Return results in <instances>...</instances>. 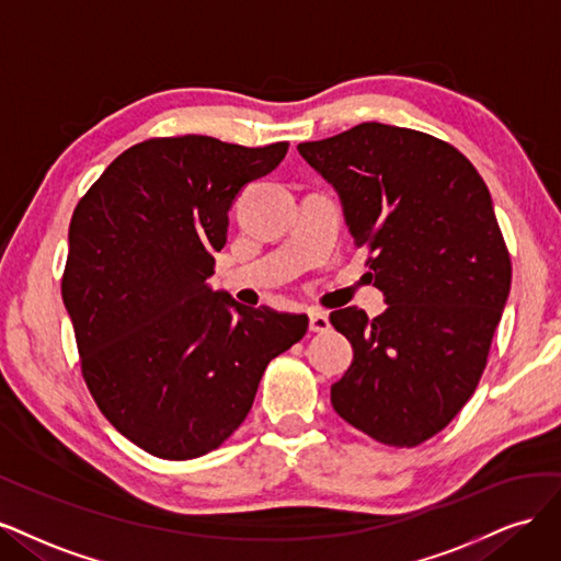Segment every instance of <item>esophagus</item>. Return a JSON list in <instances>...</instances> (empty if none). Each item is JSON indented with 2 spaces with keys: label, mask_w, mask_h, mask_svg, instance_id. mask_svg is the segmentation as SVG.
I'll list each match as a JSON object with an SVG mask.
<instances>
[{
  "label": "esophagus",
  "mask_w": 561,
  "mask_h": 561,
  "mask_svg": "<svg viewBox=\"0 0 561 561\" xmlns=\"http://www.w3.org/2000/svg\"><path fill=\"white\" fill-rule=\"evenodd\" d=\"M329 329H331V321H329L327 312L312 310V312H310V331H312V333H327Z\"/></svg>",
  "instance_id": "esophagus-1"
}]
</instances>
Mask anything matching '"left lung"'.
Segmentation results:
<instances>
[{
    "label": "left lung",
    "mask_w": 561,
    "mask_h": 561,
    "mask_svg": "<svg viewBox=\"0 0 561 561\" xmlns=\"http://www.w3.org/2000/svg\"><path fill=\"white\" fill-rule=\"evenodd\" d=\"M298 151L340 193L389 305L375 319L331 312L354 347L331 403L377 443L422 445L473 396L511 291L490 191L451 144L396 125L360 123Z\"/></svg>",
    "instance_id": "left-lung-1"
}]
</instances>
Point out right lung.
Returning <instances> with one entry per match:
<instances>
[{"label":"right lung","instance_id":"1","mask_svg":"<svg viewBox=\"0 0 561 561\" xmlns=\"http://www.w3.org/2000/svg\"><path fill=\"white\" fill-rule=\"evenodd\" d=\"M288 141L240 147L207 135L123 151L69 224L62 300L81 375L112 426L168 461L203 457L240 428L270 360L307 333L305 314L214 294V251L244 184Z\"/></svg>","mask_w":561,"mask_h":561}]
</instances>
